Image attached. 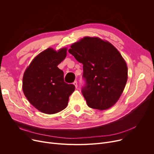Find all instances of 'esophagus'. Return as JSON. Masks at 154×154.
Wrapping results in <instances>:
<instances>
[{
  "label": "esophagus",
  "mask_w": 154,
  "mask_h": 154,
  "mask_svg": "<svg viewBox=\"0 0 154 154\" xmlns=\"http://www.w3.org/2000/svg\"><path fill=\"white\" fill-rule=\"evenodd\" d=\"M73 84H74V85H75V88H77L78 85H77V81H75L74 83H73Z\"/></svg>",
  "instance_id": "34e87169"
}]
</instances>
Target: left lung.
Here are the masks:
<instances>
[{
  "label": "left lung",
  "instance_id": "8db88e82",
  "mask_svg": "<svg viewBox=\"0 0 154 154\" xmlns=\"http://www.w3.org/2000/svg\"><path fill=\"white\" fill-rule=\"evenodd\" d=\"M69 52L83 64L86 85L82 92L87 106L100 110L114 106L128 79L127 63L117 48L99 37H84Z\"/></svg>",
  "mask_w": 154,
  "mask_h": 154
}]
</instances>
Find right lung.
I'll return each mask as SVG.
<instances>
[{
    "label": "right lung",
    "mask_w": 154,
    "mask_h": 154,
    "mask_svg": "<svg viewBox=\"0 0 154 154\" xmlns=\"http://www.w3.org/2000/svg\"><path fill=\"white\" fill-rule=\"evenodd\" d=\"M67 48L56 51L49 47L32 60L23 74L22 91L38 110L54 114L66 109L75 86L64 82L63 72L57 67L67 56Z\"/></svg>",
    "instance_id": "right-lung-1"
}]
</instances>
